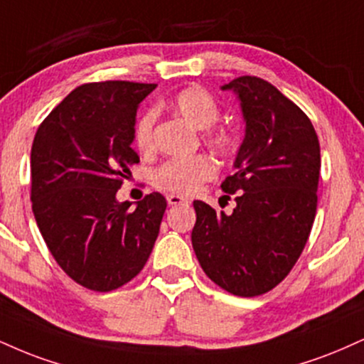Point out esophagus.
<instances>
[{
	"mask_svg": "<svg viewBox=\"0 0 364 364\" xmlns=\"http://www.w3.org/2000/svg\"><path fill=\"white\" fill-rule=\"evenodd\" d=\"M166 198H168L169 205H188V203H190V201H188L186 198H183V196H179V195H168Z\"/></svg>",
	"mask_w": 364,
	"mask_h": 364,
	"instance_id": "obj_1",
	"label": "esophagus"
}]
</instances>
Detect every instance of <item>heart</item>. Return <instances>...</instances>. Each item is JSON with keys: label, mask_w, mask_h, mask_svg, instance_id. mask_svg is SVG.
<instances>
[{"label": "heart", "mask_w": 364, "mask_h": 364, "mask_svg": "<svg viewBox=\"0 0 364 364\" xmlns=\"http://www.w3.org/2000/svg\"><path fill=\"white\" fill-rule=\"evenodd\" d=\"M169 107L195 129L205 130V142L220 154L237 151V134L227 127H212L220 117V105L210 91L201 86H190L178 91L171 98ZM156 112H142L134 124V144L140 152H151L154 147ZM217 174V166L208 156H195L190 159H173L159 166L152 174L156 188L169 193L193 195Z\"/></svg>", "instance_id": "b5f03b06"}]
</instances>
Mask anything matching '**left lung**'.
I'll list each match as a JSON object with an SVG mask.
<instances>
[{"mask_svg":"<svg viewBox=\"0 0 364 364\" xmlns=\"http://www.w3.org/2000/svg\"><path fill=\"white\" fill-rule=\"evenodd\" d=\"M239 95L246 137L222 191L237 195L232 215L193 201L191 244L205 274L225 291L273 290L299 261L317 212L321 146L304 112L271 82L240 76L222 86Z\"/></svg>","mask_w":364,"mask_h":364,"instance_id":"obj_1","label":"left lung"}]
</instances>
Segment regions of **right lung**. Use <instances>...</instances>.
<instances>
[{
	"mask_svg": "<svg viewBox=\"0 0 364 364\" xmlns=\"http://www.w3.org/2000/svg\"><path fill=\"white\" fill-rule=\"evenodd\" d=\"M156 85L86 82L38 127L30 154L32 210L57 264L77 284L112 291L137 277L166 212L161 193L137 208L115 195L139 163L130 147L137 107Z\"/></svg>",
	"mask_w": 364,
	"mask_h": 364,
	"instance_id": "obj_1",
	"label": "right lung"
}]
</instances>
